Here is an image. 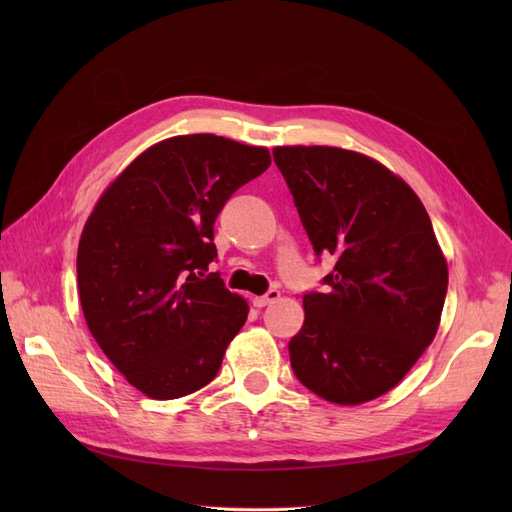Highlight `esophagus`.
<instances>
[{
	"label": "esophagus",
	"mask_w": 512,
	"mask_h": 512,
	"mask_svg": "<svg viewBox=\"0 0 512 512\" xmlns=\"http://www.w3.org/2000/svg\"><path fill=\"white\" fill-rule=\"evenodd\" d=\"M277 299H280V290H277V288H269L265 294H262V297H254L252 303H254L256 307H267L269 303H273V301H277Z\"/></svg>",
	"instance_id": "34e87169"
}]
</instances>
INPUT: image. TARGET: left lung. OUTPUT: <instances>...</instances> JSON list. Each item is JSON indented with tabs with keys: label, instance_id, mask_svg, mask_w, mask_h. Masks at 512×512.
Wrapping results in <instances>:
<instances>
[{
	"label": "left lung",
	"instance_id": "obj_1",
	"mask_svg": "<svg viewBox=\"0 0 512 512\" xmlns=\"http://www.w3.org/2000/svg\"><path fill=\"white\" fill-rule=\"evenodd\" d=\"M312 241L335 267L303 294L290 339L294 376L318 397L356 406L391 391L436 337L448 269L418 196L389 168L337 147H275Z\"/></svg>",
	"mask_w": 512,
	"mask_h": 512
}]
</instances>
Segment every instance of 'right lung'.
<instances>
[{"instance_id": "add662e5", "label": "right lung", "mask_w": 512, "mask_h": 512, "mask_svg": "<svg viewBox=\"0 0 512 512\" xmlns=\"http://www.w3.org/2000/svg\"><path fill=\"white\" fill-rule=\"evenodd\" d=\"M269 164L265 147L175 136L138 156L89 215L76 256L87 327L147 397L177 399L218 376L247 303L209 273L213 224Z\"/></svg>"}]
</instances>
